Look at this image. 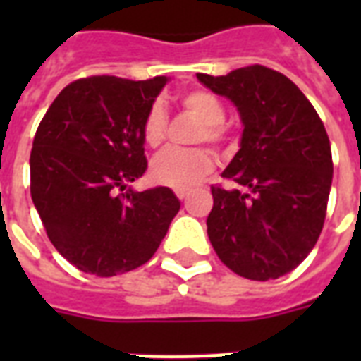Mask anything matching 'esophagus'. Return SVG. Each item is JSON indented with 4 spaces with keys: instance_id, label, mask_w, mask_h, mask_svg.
I'll list each match as a JSON object with an SVG mask.
<instances>
[{
    "instance_id": "1",
    "label": "esophagus",
    "mask_w": 361,
    "mask_h": 361,
    "mask_svg": "<svg viewBox=\"0 0 361 361\" xmlns=\"http://www.w3.org/2000/svg\"><path fill=\"white\" fill-rule=\"evenodd\" d=\"M176 197L180 198V200H185V198L189 197V192H187V191H176Z\"/></svg>"
}]
</instances>
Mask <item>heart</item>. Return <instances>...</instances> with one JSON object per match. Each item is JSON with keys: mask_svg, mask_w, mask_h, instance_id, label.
Instances as JSON below:
<instances>
[{"mask_svg": "<svg viewBox=\"0 0 361 361\" xmlns=\"http://www.w3.org/2000/svg\"><path fill=\"white\" fill-rule=\"evenodd\" d=\"M181 106L185 112L202 121L198 127L195 142H209L214 146H223L228 140V127L225 125L226 106L217 95L208 90H191L183 93ZM169 114L161 101H153L147 106L142 120V138L149 147H159L166 138ZM214 170V155L204 149H166L153 159L152 180L159 185L185 191L202 181Z\"/></svg>", "mask_w": 361, "mask_h": 361, "instance_id": "obj_1", "label": "heart"}]
</instances>
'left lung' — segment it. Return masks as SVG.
I'll return each instance as SVG.
<instances>
[{
    "label": "left lung",
    "instance_id": "obj_1",
    "mask_svg": "<svg viewBox=\"0 0 361 361\" xmlns=\"http://www.w3.org/2000/svg\"><path fill=\"white\" fill-rule=\"evenodd\" d=\"M198 80L236 104L243 121L240 152L212 185L208 236L234 274L277 279L303 262L326 219L334 163L324 123L283 73L249 65Z\"/></svg>",
    "mask_w": 361,
    "mask_h": 361
}]
</instances>
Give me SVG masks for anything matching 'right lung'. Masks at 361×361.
<instances>
[{
    "label": "right lung",
    "instance_id": "add662e5",
    "mask_svg": "<svg viewBox=\"0 0 361 361\" xmlns=\"http://www.w3.org/2000/svg\"><path fill=\"white\" fill-rule=\"evenodd\" d=\"M166 80L78 78L39 123L31 198L48 240L86 274L112 277L140 268L180 212L169 187H127L147 170L142 120Z\"/></svg>",
    "mask_w": 361,
    "mask_h": 361
}]
</instances>
